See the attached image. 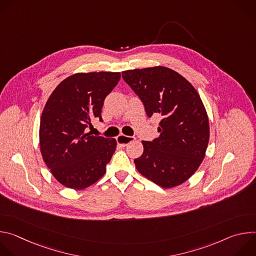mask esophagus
Returning <instances> with one entry per match:
<instances>
[{
	"label": "esophagus",
	"instance_id": "obj_1",
	"mask_svg": "<svg viewBox=\"0 0 256 256\" xmlns=\"http://www.w3.org/2000/svg\"><path fill=\"white\" fill-rule=\"evenodd\" d=\"M136 140L134 136H124V134H120L118 138H116V140H118V144L120 146V147H126V146L134 142Z\"/></svg>",
	"mask_w": 256,
	"mask_h": 256
}]
</instances>
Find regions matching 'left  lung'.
Returning <instances> with one entry per match:
<instances>
[{
    "instance_id": "left-lung-1",
    "label": "left lung",
    "mask_w": 256,
    "mask_h": 256,
    "mask_svg": "<svg viewBox=\"0 0 256 256\" xmlns=\"http://www.w3.org/2000/svg\"><path fill=\"white\" fill-rule=\"evenodd\" d=\"M122 79L149 118L161 116L159 138L142 142L136 170L163 188L182 184L202 164L210 138L208 114L198 91L177 72L162 66L124 70Z\"/></svg>"
}]
</instances>
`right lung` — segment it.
<instances>
[{"label": "right lung", "instance_id": "1", "mask_svg": "<svg viewBox=\"0 0 256 256\" xmlns=\"http://www.w3.org/2000/svg\"><path fill=\"white\" fill-rule=\"evenodd\" d=\"M120 80V72H77L62 80L44 108L40 126L42 159L66 188L81 190L106 172L116 140L90 136L93 118L102 122L105 97Z\"/></svg>", "mask_w": 256, "mask_h": 256}]
</instances>
